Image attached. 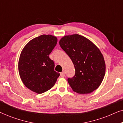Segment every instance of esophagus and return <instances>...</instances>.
Listing matches in <instances>:
<instances>
[{
  "label": "esophagus",
  "mask_w": 123,
  "mask_h": 123,
  "mask_svg": "<svg viewBox=\"0 0 123 123\" xmlns=\"http://www.w3.org/2000/svg\"><path fill=\"white\" fill-rule=\"evenodd\" d=\"M60 75H61V77H64L65 76V73L64 72H62L60 73Z\"/></svg>",
  "instance_id": "1"
}]
</instances>
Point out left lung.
Instances as JSON below:
<instances>
[{
	"instance_id": "left-lung-1",
	"label": "left lung",
	"mask_w": 123,
	"mask_h": 123,
	"mask_svg": "<svg viewBox=\"0 0 123 123\" xmlns=\"http://www.w3.org/2000/svg\"><path fill=\"white\" fill-rule=\"evenodd\" d=\"M59 45L74 65L75 75L68 78L74 91L87 94L96 90L102 82L106 69L100 50L88 39L78 34L64 36Z\"/></svg>"
}]
</instances>
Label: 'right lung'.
<instances>
[{"label":"right lung","mask_w":123,"mask_h":123,"mask_svg":"<svg viewBox=\"0 0 123 123\" xmlns=\"http://www.w3.org/2000/svg\"><path fill=\"white\" fill-rule=\"evenodd\" d=\"M57 41L52 35H41L31 40L21 52L18 62L20 77L25 86L38 94L51 89L60 75L49 58Z\"/></svg>","instance_id":"add662e5"}]
</instances>
